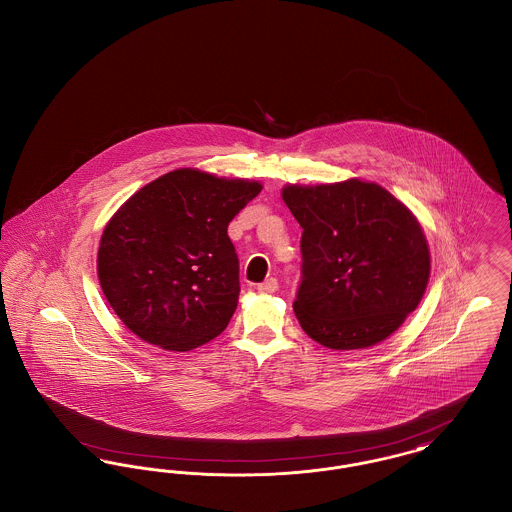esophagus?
Listing matches in <instances>:
<instances>
[{"label":"esophagus","mask_w":512,"mask_h":512,"mask_svg":"<svg viewBox=\"0 0 512 512\" xmlns=\"http://www.w3.org/2000/svg\"><path fill=\"white\" fill-rule=\"evenodd\" d=\"M257 290H259L261 294H274V292L278 290V280H276V278H269V280H265L263 284H259Z\"/></svg>","instance_id":"34e87169"}]
</instances>
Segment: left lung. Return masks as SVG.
I'll return each instance as SVG.
<instances>
[{
  "label": "left lung",
  "mask_w": 512,
  "mask_h": 512,
  "mask_svg": "<svg viewBox=\"0 0 512 512\" xmlns=\"http://www.w3.org/2000/svg\"><path fill=\"white\" fill-rule=\"evenodd\" d=\"M303 228L294 313L331 350L369 348L420 305L431 257L418 218L375 181L286 185Z\"/></svg>",
  "instance_id": "obj_1"
}]
</instances>
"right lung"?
<instances>
[{"instance_id":"obj_1","label":"right lung","mask_w":512,"mask_h":512,"mask_svg":"<svg viewBox=\"0 0 512 512\" xmlns=\"http://www.w3.org/2000/svg\"><path fill=\"white\" fill-rule=\"evenodd\" d=\"M261 189L259 181L180 168L121 205L102 232L96 271L129 331L189 352L228 327L240 296L228 224Z\"/></svg>"}]
</instances>
